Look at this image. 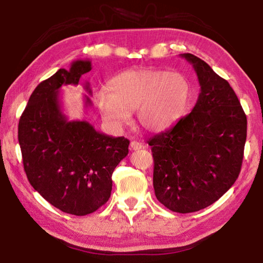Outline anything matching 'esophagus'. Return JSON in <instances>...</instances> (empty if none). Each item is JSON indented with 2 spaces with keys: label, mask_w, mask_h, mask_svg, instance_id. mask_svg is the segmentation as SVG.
<instances>
[{
  "label": "esophagus",
  "mask_w": 263,
  "mask_h": 263,
  "mask_svg": "<svg viewBox=\"0 0 263 263\" xmlns=\"http://www.w3.org/2000/svg\"><path fill=\"white\" fill-rule=\"evenodd\" d=\"M130 147H131V149H132V151H138V149H141V148H144V145H142L141 142H139V141H136V140H133V141H131V144H130Z\"/></svg>",
  "instance_id": "34e87169"
}]
</instances>
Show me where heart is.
<instances>
[{"instance_id":"b5f03b06","label":"heart","mask_w":263,"mask_h":263,"mask_svg":"<svg viewBox=\"0 0 263 263\" xmlns=\"http://www.w3.org/2000/svg\"><path fill=\"white\" fill-rule=\"evenodd\" d=\"M191 97V83L181 72L131 69L116 75L101 90L96 104L104 121L121 127L137 111L139 125L161 132L183 116Z\"/></svg>"}]
</instances>
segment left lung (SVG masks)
Masks as SVG:
<instances>
[{"instance_id": "8db88e82", "label": "left lung", "mask_w": 263, "mask_h": 263, "mask_svg": "<svg viewBox=\"0 0 263 263\" xmlns=\"http://www.w3.org/2000/svg\"><path fill=\"white\" fill-rule=\"evenodd\" d=\"M181 57L197 74L198 100L189 115L147 142L158 201L174 212L189 213L218 201L238 179L247 118L226 80L196 55Z\"/></svg>"}]
</instances>
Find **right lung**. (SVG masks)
<instances>
[{
	"label": "right lung",
	"instance_id": "right-lung-1",
	"mask_svg": "<svg viewBox=\"0 0 263 263\" xmlns=\"http://www.w3.org/2000/svg\"><path fill=\"white\" fill-rule=\"evenodd\" d=\"M91 70L89 60L72 62L41 82L21 116L18 141L30 184L59 210L86 216L109 201L112 173L128 153L124 137L96 131L86 121H68L61 110L60 88L77 86ZM84 89L91 94L89 83ZM86 106L91 101L86 95Z\"/></svg>",
	"mask_w": 263,
	"mask_h": 263
}]
</instances>
